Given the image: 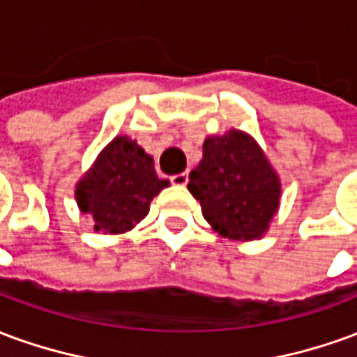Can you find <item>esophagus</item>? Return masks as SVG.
Returning a JSON list of instances; mask_svg holds the SVG:
<instances>
[{
    "label": "esophagus",
    "instance_id": "obj_1",
    "mask_svg": "<svg viewBox=\"0 0 357 357\" xmlns=\"http://www.w3.org/2000/svg\"><path fill=\"white\" fill-rule=\"evenodd\" d=\"M170 181L174 185H185L187 181H189V174L187 172H181V174H174L170 178Z\"/></svg>",
    "mask_w": 357,
    "mask_h": 357
}]
</instances>
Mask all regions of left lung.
Masks as SVG:
<instances>
[{
  "instance_id": "8db88e82",
  "label": "left lung",
  "mask_w": 357,
  "mask_h": 357,
  "mask_svg": "<svg viewBox=\"0 0 357 357\" xmlns=\"http://www.w3.org/2000/svg\"><path fill=\"white\" fill-rule=\"evenodd\" d=\"M189 191L222 237L260 239L279 206L281 185L262 149L243 132L208 137L189 174Z\"/></svg>"
}]
</instances>
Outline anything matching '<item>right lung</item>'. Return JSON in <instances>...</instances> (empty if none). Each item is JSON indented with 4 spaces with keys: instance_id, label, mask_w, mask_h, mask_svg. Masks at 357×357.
Instances as JSON below:
<instances>
[{
    "instance_id": "add662e5",
    "label": "right lung",
    "mask_w": 357,
    "mask_h": 357,
    "mask_svg": "<svg viewBox=\"0 0 357 357\" xmlns=\"http://www.w3.org/2000/svg\"><path fill=\"white\" fill-rule=\"evenodd\" d=\"M168 187L155 174L153 158L128 137H114L76 187L82 212L91 214L95 231L124 233L147 216L149 204Z\"/></svg>"
}]
</instances>
